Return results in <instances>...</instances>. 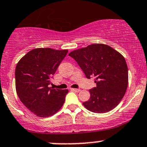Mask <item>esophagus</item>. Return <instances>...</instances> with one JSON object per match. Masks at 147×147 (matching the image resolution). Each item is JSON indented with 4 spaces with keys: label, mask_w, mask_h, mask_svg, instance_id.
I'll return each instance as SVG.
<instances>
[{
    "label": "esophagus",
    "mask_w": 147,
    "mask_h": 147,
    "mask_svg": "<svg viewBox=\"0 0 147 147\" xmlns=\"http://www.w3.org/2000/svg\"><path fill=\"white\" fill-rule=\"evenodd\" d=\"M71 90L74 91V92H80V89H75V88H71Z\"/></svg>",
    "instance_id": "34e87169"
}]
</instances>
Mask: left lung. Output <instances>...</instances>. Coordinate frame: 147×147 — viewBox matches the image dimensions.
<instances>
[{"label": "left lung", "mask_w": 147, "mask_h": 147, "mask_svg": "<svg viewBox=\"0 0 147 147\" xmlns=\"http://www.w3.org/2000/svg\"><path fill=\"white\" fill-rule=\"evenodd\" d=\"M88 79L95 78L96 87L89 90L90 98L83 105L90 111L107 113L121 102L128 87V67L124 57L109 47L94 44L71 52Z\"/></svg>", "instance_id": "8db88e82"}]
</instances>
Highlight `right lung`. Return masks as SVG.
I'll return each mask as SVG.
<instances>
[{
    "label": "right lung",
    "instance_id": "1",
    "mask_svg": "<svg viewBox=\"0 0 147 147\" xmlns=\"http://www.w3.org/2000/svg\"><path fill=\"white\" fill-rule=\"evenodd\" d=\"M68 50L37 48L18 62L15 70L17 95L33 113L42 118L55 114L65 102L68 90L49 88L50 79Z\"/></svg>",
    "mask_w": 147,
    "mask_h": 147
}]
</instances>
